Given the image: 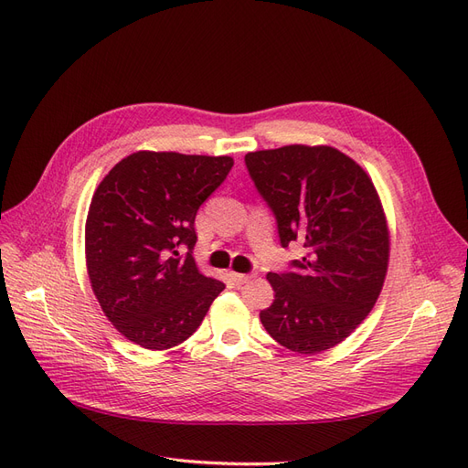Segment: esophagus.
<instances>
[{
	"label": "esophagus",
	"instance_id": "1",
	"mask_svg": "<svg viewBox=\"0 0 468 468\" xmlns=\"http://www.w3.org/2000/svg\"><path fill=\"white\" fill-rule=\"evenodd\" d=\"M253 275H248V273H230V279L236 282V285H244V282H248Z\"/></svg>",
	"mask_w": 468,
	"mask_h": 468
}]
</instances>
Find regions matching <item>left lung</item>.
Returning a JSON list of instances; mask_svg holds the SVG:
<instances>
[{
  "instance_id": "obj_1",
  "label": "left lung",
  "mask_w": 468,
  "mask_h": 468,
  "mask_svg": "<svg viewBox=\"0 0 468 468\" xmlns=\"http://www.w3.org/2000/svg\"><path fill=\"white\" fill-rule=\"evenodd\" d=\"M244 160L281 246L304 248L291 271L267 273L275 301L260 313L263 328L291 351L322 353L367 318L385 282L390 242L377 189L332 146L291 144Z\"/></svg>"
}]
</instances>
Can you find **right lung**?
<instances>
[{"mask_svg": "<svg viewBox=\"0 0 468 468\" xmlns=\"http://www.w3.org/2000/svg\"><path fill=\"white\" fill-rule=\"evenodd\" d=\"M232 165L230 155L143 150L95 189L86 220L88 275L105 316L136 346L162 351L183 344L222 292L224 282L205 277L191 253L197 210Z\"/></svg>", "mask_w": 468, "mask_h": 468, "instance_id": "right-lung-1", "label": "right lung"}]
</instances>
